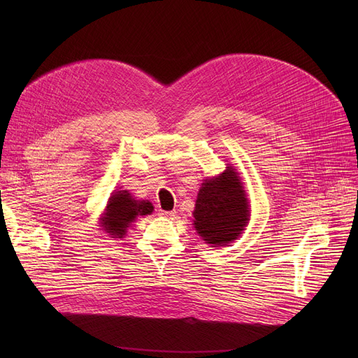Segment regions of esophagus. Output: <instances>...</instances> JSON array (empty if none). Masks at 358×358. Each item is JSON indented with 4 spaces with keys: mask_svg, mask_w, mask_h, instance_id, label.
<instances>
[{
    "mask_svg": "<svg viewBox=\"0 0 358 358\" xmlns=\"http://www.w3.org/2000/svg\"><path fill=\"white\" fill-rule=\"evenodd\" d=\"M161 215H162V216H165V217H174V216H177V210H171V212H162Z\"/></svg>",
    "mask_w": 358,
    "mask_h": 358,
    "instance_id": "34e87169",
    "label": "esophagus"
}]
</instances>
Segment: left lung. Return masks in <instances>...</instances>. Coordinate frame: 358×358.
Returning a JSON list of instances; mask_svg holds the SVG:
<instances>
[{"instance_id":"obj_1","label":"left lung","mask_w":358,"mask_h":358,"mask_svg":"<svg viewBox=\"0 0 358 358\" xmlns=\"http://www.w3.org/2000/svg\"><path fill=\"white\" fill-rule=\"evenodd\" d=\"M193 216L197 234L208 243L222 245L239 235L250 220V210L245 190L232 166L201 184Z\"/></svg>"}]
</instances>
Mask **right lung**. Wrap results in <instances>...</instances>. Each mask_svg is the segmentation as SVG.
<instances>
[{"mask_svg":"<svg viewBox=\"0 0 358 358\" xmlns=\"http://www.w3.org/2000/svg\"><path fill=\"white\" fill-rule=\"evenodd\" d=\"M154 206L146 200H135L129 192L122 190L113 194L107 203L103 228L111 238H123L129 224L138 216L150 215Z\"/></svg>","mask_w":358,"mask_h":358,"instance_id":"right-lung-1","label":"right lung"}]
</instances>
